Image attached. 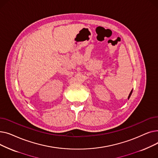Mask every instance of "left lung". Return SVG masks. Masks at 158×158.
<instances>
[{
  "label": "left lung",
  "instance_id": "left-lung-1",
  "mask_svg": "<svg viewBox=\"0 0 158 158\" xmlns=\"http://www.w3.org/2000/svg\"><path fill=\"white\" fill-rule=\"evenodd\" d=\"M132 89L131 91V92H130V94H129V97H128V99L129 98V97H131V94H132Z\"/></svg>",
  "mask_w": 158,
  "mask_h": 158
}]
</instances>
